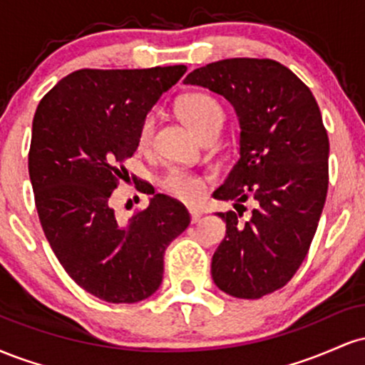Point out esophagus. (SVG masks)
<instances>
[{"mask_svg": "<svg viewBox=\"0 0 365 365\" xmlns=\"http://www.w3.org/2000/svg\"><path fill=\"white\" fill-rule=\"evenodd\" d=\"M188 212H190L192 223H197V221H199V217H200V211H199V209L190 207V209H188Z\"/></svg>", "mask_w": 365, "mask_h": 365, "instance_id": "esophagus-1", "label": "esophagus"}]
</instances>
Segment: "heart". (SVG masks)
Returning a JSON list of instances; mask_svg holds the SVG:
<instances>
[{"label": "heart", "instance_id": "obj_1", "mask_svg": "<svg viewBox=\"0 0 365 365\" xmlns=\"http://www.w3.org/2000/svg\"><path fill=\"white\" fill-rule=\"evenodd\" d=\"M182 118L200 135V139L217 137L226 121V111L215 96L206 92H190L178 103ZM156 132V115L148 113L139 128V148L148 149L154 140ZM161 187L166 194L183 202H195L206 190V180L187 171L171 170L161 178Z\"/></svg>", "mask_w": 365, "mask_h": 365}]
</instances>
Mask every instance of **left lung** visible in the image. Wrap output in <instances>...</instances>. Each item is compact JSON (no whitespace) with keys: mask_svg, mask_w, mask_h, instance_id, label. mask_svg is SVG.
<instances>
[{"mask_svg":"<svg viewBox=\"0 0 365 365\" xmlns=\"http://www.w3.org/2000/svg\"><path fill=\"white\" fill-rule=\"evenodd\" d=\"M185 83L221 94L240 121V158L212 197L233 200L217 212L226 235L212 255L216 287L237 299H261L297 273L328 194L329 139L311 89L282 63L230 58L209 63ZM258 202L247 220L237 211Z\"/></svg>","mask_w":365,"mask_h":365,"instance_id":"1","label":"left lung"}]
</instances>
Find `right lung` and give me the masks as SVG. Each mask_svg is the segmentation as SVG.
I'll return each instance as SVG.
<instances>
[{
  "instance_id": "right-lung-1",
  "label": "right lung",
  "mask_w": 365,
  "mask_h": 365,
  "mask_svg": "<svg viewBox=\"0 0 365 365\" xmlns=\"http://www.w3.org/2000/svg\"><path fill=\"white\" fill-rule=\"evenodd\" d=\"M185 72V65L82 68L61 78L36 110L29 177L41 226L70 278L106 302L153 295L165 250L190 225L182 202L154 190L149 206L127 221L111 202L127 173L123 161L139 148L142 120Z\"/></svg>"
}]
</instances>
